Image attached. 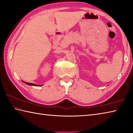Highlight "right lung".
<instances>
[{
  "label": "right lung",
  "instance_id": "right-lung-1",
  "mask_svg": "<svg viewBox=\"0 0 133 133\" xmlns=\"http://www.w3.org/2000/svg\"><path fill=\"white\" fill-rule=\"evenodd\" d=\"M24 83L27 84V85H33V86H42V85H36V84H32V83H29V82H25V81H23Z\"/></svg>",
  "mask_w": 133,
  "mask_h": 133
}]
</instances>
